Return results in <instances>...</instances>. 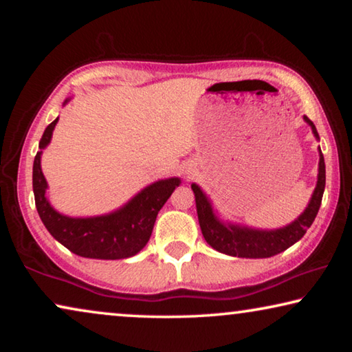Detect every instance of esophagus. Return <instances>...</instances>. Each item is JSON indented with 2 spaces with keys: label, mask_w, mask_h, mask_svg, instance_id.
<instances>
[{
  "label": "esophagus",
  "mask_w": 352,
  "mask_h": 352,
  "mask_svg": "<svg viewBox=\"0 0 352 352\" xmlns=\"http://www.w3.org/2000/svg\"><path fill=\"white\" fill-rule=\"evenodd\" d=\"M188 174H190V172H189V170H188Z\"/></svg>",
  "instance_id": "esophagus-1"
}]
</instances>
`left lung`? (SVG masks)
I'll list each match as a JSON object with an SVG mask.
<instances>
[{
  "label": "left lung",
  "instance_id": "left-lung-1",
  "mask_svg": "<svg viewBox=\"0 0 352 352\" xmlns=\"http://www.w3.org/2000/svg\"><path fill=\"white\" fill-rule=\"evenodd\" d=\"M305 121L311 126L312 133L317 140H320L317 129L314 122L305 116ZM326 184V166L323 153L320 151V163H318V180L317 186L309 201L307 208L300 217L294 220L290 225L279 230H256L248 226H241L234 223H225L220 220L212 210L210 199L206 197L199 184L192 183L190 188L195 195V206H197V216L201 234L210 245L220 253L236 256V258H270L278 253L284 252L295 242L306 234L309 226L317 217L321 199H323Z\"/></svg>",
  "mask_w": 352,
  "mask_h": 352
}]
</instances>
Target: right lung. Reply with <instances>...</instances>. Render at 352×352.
<instances>
[{"label": "right lung", "mask_w": 352, "mask_h": 352, "mask_svg": "<svg viewBox=\"0 0 352 352\" xmlns=\"http://www.w3.org/2000/svg\"><path fill=\"white\" fill-rule=\"evenodd\" d=\"M67 102L68 99L65 100V104ZM57 121L58 118L45 129L38 144L40 151L35 155L32 168L35 206H37L41 222L56 241L82 258L124 259L135 256L151 239L158 211L182 183L180 178L172 177L148 184L122 208L104 216H63L47 201V183L40 166L41 153L50 144Z\"/></svg>", "instance_id": "add662e5"}]
</instances>
